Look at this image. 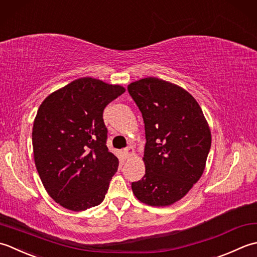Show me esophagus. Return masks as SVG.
I'll return each mask as SVG.
<instances>
[{
    "instance_id": "1",
    "label": "esophagus",
    "mask_w": 257,
    "mask_h": 257,
    "mask_svg": "<svg viewBox=\"0 0 257 257\" xmlns=\"http://www.w3.org/2000/svg\"><path fill=\"white\" fill-rule=\"evenodd\" d=\"M123 154H124V156H125V159L130 160V159L132 158V156L134 155V149L131 148V146H128V148L123 150Z\"/></svg>"
}]
</instances>
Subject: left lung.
<instances>
[{"label": "left lung", "mask_w": 257, "mask_h": 257, "mask_svg": "<svg viewBox=\"0 0 257 257\" xmlns=\"http://www.w3.org/2000/svg\"><path fill=\"white\" fill-rule=\"evenodd\" d=\"M130 95L145 127V175L132 183L139 201L169 206L200 180L212 136L196 99L184 88L156 77L131 83Z\"/></svg>", "instance_id": "obj_1"}]
</instances>
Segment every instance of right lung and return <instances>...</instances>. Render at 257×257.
Returning <instances> with one entry per match:
<instances>
[{
	"instance_id": "right-lung-1",
	"label": "right lung",
	"mask_w": 257,
	"mask_h": 257,
	"mask_svg": "<svg viewBox=\"0 0 257 257\" xmlns=\"http://www.w3.org/2000/svg\"><path fill=\"white\" fill-rule=\"evenodd\" d=\"M124 92L121 85L82 77L40 105L32 132L34 162L46 192L61 206L85 211L105 197L118 160L106 146L103 111Z\"/></svg>"
}]
</instances>
